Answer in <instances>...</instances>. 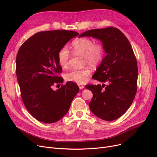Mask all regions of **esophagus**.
Listing matches in <instances>:
<instances>
[{
  "instance_id": "34e87169",
  "label": "esophagus",
  "mask_w": 157,
  "mask_h": 157,
  "mask_svg": "<svg viewBox=\"0 0 157 157\" xmlns=\"http://www.w3.org/2000/svg\"><path fill=\"white\" fill-rule=\"evenodd\" d=\"M78 86H79V89H80V90L83 89V88L85 87V86H84V85H78Z\"/></svg>"
}]
</instances>
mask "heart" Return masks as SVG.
Masks as SVG:
<instances>
[{
  "mask_svg": "<svg viewBox=\"0 0 157 157\" xmlns=\"http://www.w3.org/2000/svg\"><path fill=\"white\" fill-rule=\"evenodd\" d=\"M71 48L73 52L83 56V63L92 67H96L99 65L104 56L105 50L104 46L101 43L95 44L92 39L81 37L72 41ZM70 58L69 52L66 46L62 47L58 53L57 59L59 63L63 67H67ZM91 70L88 67L81 69H72L65 74V79L67 81H73L82 84L87 81Z\"/></svg>",
  "mask_w": 157,
  "mask_h": 157,
  "instance_id": "1",
  "label": "heart"
}]
</instances>
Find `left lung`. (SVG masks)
Returning <instances> with one entry per match:
<instances>
[{
    "label": "left lung",
    "mask_w": 157,
    "mask_h": 157,
    "mask_svg": "<svg viewBox=\"0 0 157 157\" xmlns=\"http://www.w3.org/2000/svg\"><path fill=\"white\" fill-rule=\"evenodd\" d=\"M102 41L107 55L92 78L103 85H87L93 93L91 111L105 121L116 120L132 103L137 92L138 69L136 58L128 39L115 27L89 30L79 36Z\"/></svg>",
    "instance_id": "8db88e82"
}]
</instances>
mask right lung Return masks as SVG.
<instances>
[{
	"label": "right lung",
	"instance_id": "right-lung-1",
	"mask_svg": "<svg viewBox=\"0 0 157 157\" xmlns=\"http://www.w3.org/2000/svg\"><path fill=\"white\" fill-rule=\"evenodd\" d=\"M76 32L50 30L36 33L20 46L16 55V73L23 102L39 121L52 123L60 120L70 108L79 87L68 81L56 91L55 84L63 83L57 55Z\"/></svg>",
	"mask_w": 157,
	"mask_h": 157
}]
</instances>
